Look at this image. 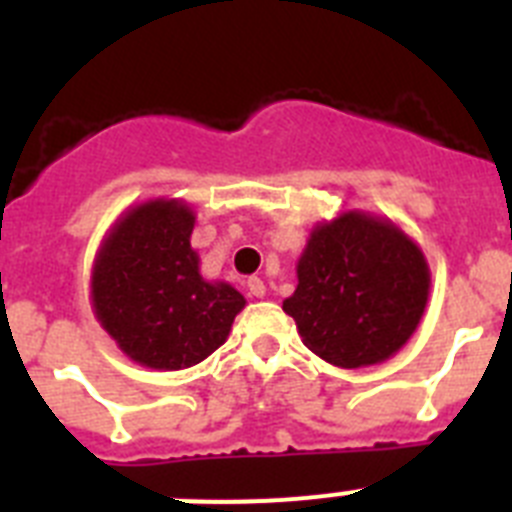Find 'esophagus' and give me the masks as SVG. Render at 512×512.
<instances>
[{"label":"esophagus","instance_id":"esophagus-1","mask_svg":"<svg viewBox=\"0 0 512 512\" xmlns=\"http://www.w3.org/2000/svg\"><path fill=\"white\" fill-rule=\"evenodd\" d=\"M246 287H248V292H251L253 297H264L266 295V284H264V279H259V277H251L246 282Z\"/></svg>","mask_w":512,"mask_h":512}]
</instances>
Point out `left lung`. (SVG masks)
I'll return each instance as SVG.
<instances>
[{
  "label": "left lung",
  "instance_id": "8db88e82",
  "mask_svg": "<svg viewBox=\"0 0 512 512\" xmlns=\"http://www.w3.org/2000/svg\"><path fill=\"white\" fill-rule=\"evenodd\" d=\"M431 271L410 235L387 217L348 210L312 228L284 300L302 343L341 369L382 364L418 328Z\"/></svg>",
  "mask_w": 512,
  "mask_h": 512
}]
</instances>
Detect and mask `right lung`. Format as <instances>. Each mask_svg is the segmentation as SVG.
Here are the masks:
<instances>
[{
	"instance_id": "right-lung-1",
	"label": "right lung",
	"mask_w": 512,
	"mask_h": 512,
	"mask_svg": "<svg viewBox=\"0 0 512 512\" xmlns=\"http://www.w3.org/2000/svg\"><path fill=\"white\" fill-rule=\"evenodd\" d=\"M192 230L187 202L148 200L112 225L94 259V315L122 354L148 369L205 361L246 307L235 287L202 279Z\"/></svg>"
}]
</instances>
